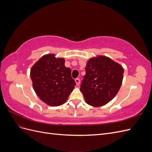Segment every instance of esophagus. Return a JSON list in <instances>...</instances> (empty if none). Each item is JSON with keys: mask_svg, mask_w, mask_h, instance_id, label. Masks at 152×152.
I'll use <instances>...</instances> for the list:
<instances>
[{"mask_svg": "<svg viewBox=\"0 0 152 152\" xmlns=\"http://www.w3.org/2000/svg\"><path fill=\"white\" fill-rule=\"evenodd\" d=\"M75 83H76V84H77V86H79L80 82V79H76L75 80Z\"/></svg>", "mask_w": 152, "mask_h": 152, "instance_id": "esophagus-1", "label": "esophagus"}]
</instances>
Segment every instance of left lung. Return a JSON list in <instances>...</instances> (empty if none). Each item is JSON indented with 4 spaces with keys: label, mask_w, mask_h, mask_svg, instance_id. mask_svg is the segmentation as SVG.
<instances>
[{
    "label": "left lung",
    "mask_w": 152,
    "mask_h": 152,
    "mask_svg": "<svg viewBox=\"0 0 152 152\" xmlns=\"http://www.w3.org/2000/svg\"><path fill=\"white\" fill-rule=\"evenodd\" d=\"M86 70L80 89L86 102L93 107L107 104L121 88L123 67L111 58L98 56L87 61Z\"/></svg>",
    "instance_id": "8db88e82"
}]
</instances>
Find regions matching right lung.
I'll list each match as a JSON object with an SVG mask.
<instances>
[{
	"label": "right lung",
	"mask_w": 152,
	"mask_h": 152,
	"mask_svg": "<svg viewBox=\"0 0 152 152\" xmlns=\"http://www.w3.org/2000/svg\"><path fill=\"white\" fill-rule=\"evenodd\" d=\"M65 62L63 58L48 54L31 68L30 77L35 93L51 107L65 103L76 84L72 78L70 68L65 66Z\"/></svg>",
	"instance_id": "add662e5"
}]
</instances>
